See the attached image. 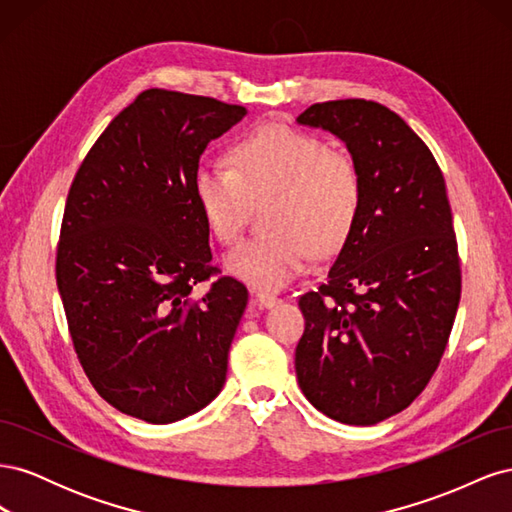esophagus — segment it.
<instances>
[{
  "mask_svg": "<svg viewBox=\"0 0 512 512\" xmlns=\"http://www.w3.org/2000/svg\"><path fill=\"white\" fill-rule=\"evenodd\" d=\"M256 301L262 305V307H273V305H277L280 303V297H277V294H273V292H256Z\"/></svg>",
  "mask_w": 512,
  "mask_h": 512,
  "instance_id": "1",
  "label": "esophagus"
}]
</instances>
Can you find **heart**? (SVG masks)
<instances>
[{
	"label": "heart",
	"mask_w": 512,
	"mask_h": 512,
	"mask_svg": "<svg viewBox=\"0 0 512 512\" xmlns=\"http://www.w3.org/2000/svg\"><path fill=\"white\" fill-rule=\"evenodd\" d=\"M230 164L200 162L192 190L196 205L224 245L245 228L252 200L271 196V230L239 243L226 269L260 290H280L318 254L342 247L363 209V173L348 151L282 123H267L230 147Z\"/></svg>",
	"instance_id": "b5f03b06"
}]
</instances>
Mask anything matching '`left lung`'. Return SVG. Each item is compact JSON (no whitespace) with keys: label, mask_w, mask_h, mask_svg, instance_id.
<instances>
[{"label":"left lung","mask_w":512,"mask_h":512,"mask_svg":"<svg viewBox=\"0 0 512 512\" xmlns=\"http://www.w3.org/2000/svg\"><path fill=\"white\" fill-rule=\"evenodd\" d=\"M346 143L363 173V209L327 282L299 297L294 354L303 395L333 421L376 425L425 391L461 299L442 170L391 108L350 98L297 117Z\"/></svg>","instance_id":"left-lung-1"}]
</instances>
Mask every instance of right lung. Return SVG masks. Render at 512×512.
<instances>
[{
	"label": "right lung",
	"instance_id": "obj_1",
	"mask_svg": "<svg viewBox=\"0 0 512 512\" xmlns=\"http://www.w3.org/2000/svg\"><path fill=\"white\" fill-rule=\"evenodd\" d=\"M247 115L215 98L147 89L76 170L55 277L89 382L153 425L205 408L226 380L247 288L211 265L192 179L200 156ZM212 280L203 298L194 285Z\"/></svg>",
	"mask_w": 512,
	"mask_h": 512
}]
</instances>
